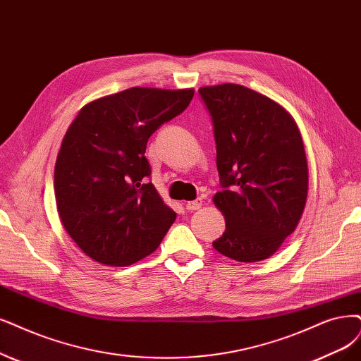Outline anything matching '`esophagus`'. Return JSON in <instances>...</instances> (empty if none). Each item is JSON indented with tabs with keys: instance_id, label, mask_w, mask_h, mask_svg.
I'll return each instance as SVG.
<instances>
[{
	"instance_id": "esophagus-1",
	"label": "esophagus",
	"mask_w": 361,
	"mask_h": 361,
	"mask_svg": "<svg viewBox=\"0 0 361 361\" xmlns=\"http://www.w3.org/2000/svg\"><path fill=\"white\" fill-rule=\"evenodd\" d=\"M201 207H202V199H196V201L185 202V209H189V211H196Z\"/></svg>"
}]
</instances>
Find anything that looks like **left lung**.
<instances>
[{"instance_id":"obj_1","label":"left lung","mask_w":361,"mask_h":361,"mask_svg":"<svg viewBox=\"0 0 361 361\" xmlns=\"http://www.w3.org/2000/svg\"><path fill=\"white\" fill-rule=\"evenodd\" d=\"M214 126L226 220L212 243L236 262L269 259L295 232L308 196V164L295 118L274 99L241 85L199 89Z\"/></svg>"}]
</instances>
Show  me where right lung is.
Segmentation results:
<instances>
[{
	"instance_id": "add662e5",
	"label": "right lung",
	"mask_w": 361,
	"mask_h": 361,
	"mask_svg": "<svg viewBox=\"0 0 361 361\" xmlns=\"http://www.w3.org/2000/svg\"><path fill=\"white\" fill-rule=\"evenodd\" d=\"M195 89L130 87L87 102L55 165L63 229L86 256L123 268L162 243L177 214L152 183L147 141L190 104Z\"/></svg>"
}]
</instances>
